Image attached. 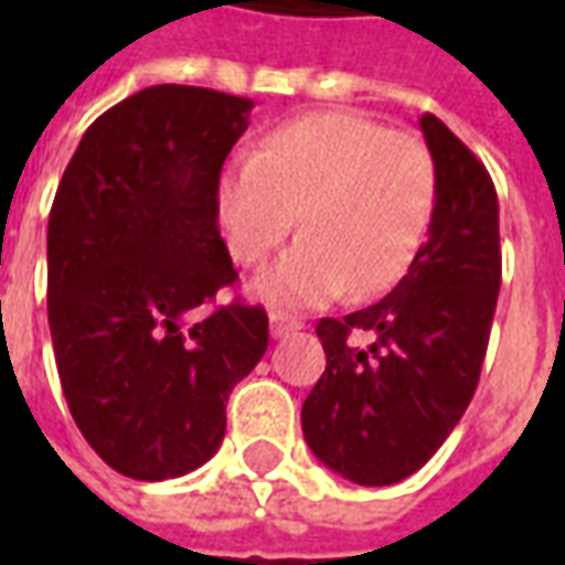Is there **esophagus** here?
Masks as SVG:
<instances>
[{"label": "esophagus", "mask_w": 565, "mask_h": 565, "mask_svg": "<svg viewBox=\"0 0 565 565\" xmlns=\"http://www.w3.org/2000/svg\"><path fill=\"white\" fill-rule=\"evenodd\" d=\"M269 330H271V339H284V335H290V332L302 330V320L287 318V315H281V311H271Z\"/></svg>", "instance_id": "esophagus-1"}]
</instances>
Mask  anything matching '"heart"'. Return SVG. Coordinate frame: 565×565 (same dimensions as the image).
<instances>
[{"label": "heart", "instance_id": "b5f03b06", "mask_svg": "<svg viewBox=\"0 0 565 565\" xmlns=\"http://www.w3.org/2000/svg\"><path fill=\"white\" fill-rule=\"evenodd\" d=\"M433 205L436 160L424 139L354 111L269 129L214 193L223 242L242 266L266 263L299 214L302 238L250 284L271 308L387 294L415 263Z\"/></svg>", "mask_w": 565, "mask_h": 565}]
</instances>
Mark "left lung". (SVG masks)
<instances>
[{
  "label": "left lung",
  "instance_id": "obj_1",
  "mask_svg": "<svg viewBox=\"0 0 565 565\" xmlns=\"http://www.w3.org/2000/svg\"><path fill=\"white\" fill-rule=\"evenodd\" d=\"M420 132L436 160L426 242L381 302L320 320L327 369L302 403L311 454L363 487L403 481L450 436L478 387L502 278L490 174L436 115ZM354 331L373 344L356 349Z\"/></svg>",
  "mask_w": 565,
  "mask_h": 565
}]
</instances>
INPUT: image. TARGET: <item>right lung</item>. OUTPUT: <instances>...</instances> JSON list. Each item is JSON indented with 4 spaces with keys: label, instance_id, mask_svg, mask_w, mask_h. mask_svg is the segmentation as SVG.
Instances as JSON below:
<instances>
[{
    "label": "right lung",
    "instance_id": "right-lung-1",
    "mask_svg": "<svg viewBox=\"0 0 565 565\" xmlns=\"http://www.w3.org/2000/svg\"><path fill=\"white\" fill-rule=\"evenodd\" d=\"M254 103L157 84L84 132L47 221V323L68 412L115 472L214 457L226 399L269 348L259 306L202 315L238 275L214 193Z\"/></svg>",
    "mask_w": 565,
    "mask_h": 565
}]
</instances>
